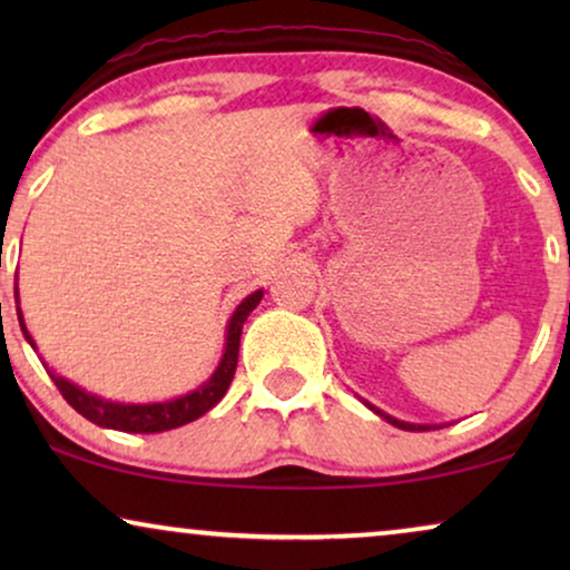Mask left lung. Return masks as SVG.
<instances>
[{
	"label": "left lung",
	"mask_w": 570,
	"mask_h": 570,
	"mask_svg": "<svg viewBox=\"0 0 570 570\" xmlns=\"http://www.w3.org/2000/svg\"><path fill=\"white\" fill-rule=\"evenodd\" d=\"M365 407L368 410H373L376 412L379 417H384L386 423H392V425H396V428H402V431H431V428H435V425H415V423H404V420H396V417H392V415H386V412H381L379 407H373V404H368V402H363Z\"/></svg>",
	"instance_id": "8db88e82"
}]
</instances>
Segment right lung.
Listing matches in <instances>:
<instances>
[{
	"mask_svg": "<svg viewBox=\"0 0 570 570\" xmlns=\"http://www.w3.org/2000/svg\"><path fill=\"white\" fill-rule=\"evenodd\" d=\"M264 291H254L252 295H246L244 301L238 303L233 316L228 318V326H225V350L220 363L213 376H209L205 384L194 389V392L176 396V400H166V402H111L106 396H98L88 392V389L77 386L75 381H69L59 373H53L49 365L43 363V368L49 371V376L61 396L72 404V407L80 412L82 417H88L90 423H96L100 428H111V431H124V433H163V431H174V428H181L191 420H197L215 407L217 402L223 400L225 392H228L233 376H236V365H238V345H240V330H244V322L248 314L259 306ZM14 301H18V322L20 330L26 334L28 345L36 350V342L30 337L26 318H22L20 311V293H18V283H14Z\"/></svg>",
	"mask_w": 570,
	"mask_h": 570,
	"instance_id": "add662e5",
	"label": "right lung"
}]
</instances>
